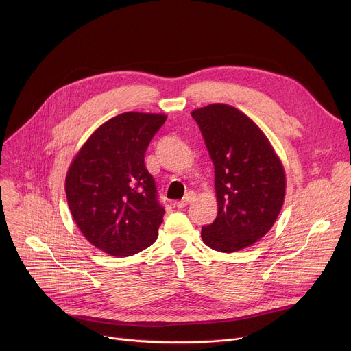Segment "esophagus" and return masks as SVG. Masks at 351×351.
Wrapping results in <instances>:
<instances>
[{
  "label": "esophagus",
  "mask_w": 351,
  "mask_h": 351,
  "mask_svg": "<svg viewBox=\"0 0 351 351\" xmlns=\"http://www.w3.org/2000/svg\"><path fill=\"white\" fill-rule=\"evenodd\" d=\"M193 198H194V194H187L183 199H180V202L176 203V207L178 208H184L186 206H189L193 202Z\"/></svg>",
  "instance_id": "obj_1"
}]
</instances>
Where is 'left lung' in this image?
<instances>
[{
  "instance_id": "left-lung-1",
  "label": "left lung",
  "mask_w": 351,
  "mask_h": 351,
  "mask_svg": "<svg viewBox=\"0 0 351 351\" xmlns=\"http://www.w3.org/2000/svg\"><path fill=\"white\" fill-rule=\"evenodd\" d=\"M191 117L215 168L218 215L203 226V241L217 252H239L275 223L286 189L283 165L261 129L239 110L211 104Z\"/></svg>"
}]
</instances>
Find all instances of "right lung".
<instances>
[{
	"label": "right lung",
	"mask_w": 351,
	"mask_h": 351,
	"mask_svg": "<svg viewBox=\"0 0 351 351\" xmlns=\"http://www.w3.org/2000/svg\"><path fill=\"white\" fill-rule=\"evenodd\" d=\"M167 121L162 114L125 112L99 126L69 167L65 191L83 236L101 252L129 257L152 245L165 210L145 149Z\"/></svg>",
	"instance_id": "obj_1"
}]
</instances>
